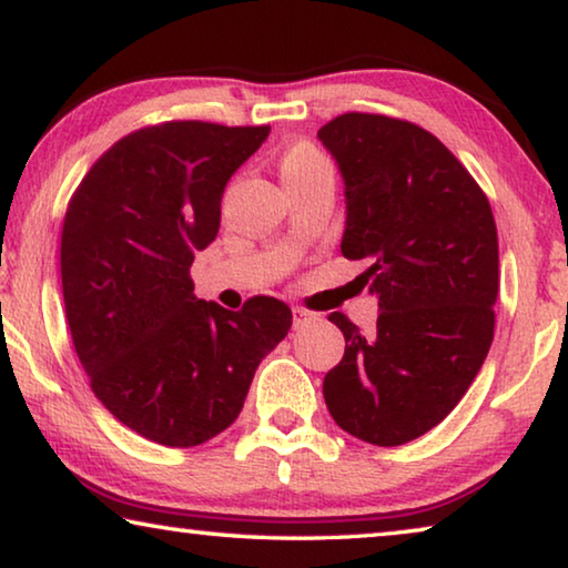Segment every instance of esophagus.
Instances as JSON below:
<instances>
[{
	"label": "esophagus",
	"instance_id": "obj_1",
	"mask_svg": "<svg viewBox=\"0 0 568 568\" xmlns=\"http://www.w3.org/2000/svg\"><path fill=\"white\" fill-rule=\"evenodd\" d=\"M318 321H321L318 313L307 311V307H293V325H295V328H307V325H313Z\"/></svg>",
	"mask_w": 568,
	"mask_h": 568
}]
</instances>
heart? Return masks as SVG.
I'll list each match as a JSON object with an SVG mask.
<instances>
[{"mask_svg":"<svg viewBox=\"0 0 568 568\" xmlns=\"http://www.w3.org/2000/svg\"><path fill=\"white\" fill-rule=\"evenodd\" d=\"M277 168H281V178L287 185V182L307 180L323 170H331V160L311 142H293L291 148H285Z\"/></svg>","mask_w":568,"mask_h":568,"instance_id":"heart-1","label":"heart"}]
</instances>
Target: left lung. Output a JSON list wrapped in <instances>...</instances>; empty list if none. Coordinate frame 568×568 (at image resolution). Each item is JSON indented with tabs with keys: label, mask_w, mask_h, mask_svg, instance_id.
Wrapping results in <instances>:
<instances>
[{
	"label": "left lung",
	"mask_w": 568,
	"mask_h": 568,
	"mask_svg": "<svg viewBox=\"0 0 568 568\" xmlns=\"http://www.w3.org/2000/svg\"><path fill=\"white\" fill-rule=\"evenodd\" d=\"M345 180L341 253L368 265L378 323L345 338L323 396L333 420L373 446H400L464 398L494 341L498 235L491 205L436 134L386 114L345 112L318 130Z\"/></svg>",
	"instance_id": "left-lung-1"
}]
</instances>
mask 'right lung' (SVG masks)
I'll return each mask as SVG.
<instances>
[{
  "instance_id": "add662e5",
  "label": "right lung",
  "mask_w": 568,
  "mask_h": 568,
  "mask_svg": "<svg viewBox=\"0 0 568 568\" xmlns=\"http://www.w3.org/2000/svg\"><path fill=\"white\" fill-rule=\"evenodd\" d=\"M267 132L200 120L134 130L67 205L60 263L77 358L102 406L155 444L190 448L225 430L293 325L277 297L225 311L190 277L217 235L227 180Z\"/></svg>"
}]
</instances>
